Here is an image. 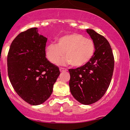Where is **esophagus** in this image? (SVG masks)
<instances>
[{
  "label": "esophagus",
  "instance_id": "esophagus-1",
  "mask_svg": "<svg viewBox=\"0 0 130 130\" xmlns=\"http://www.w3.org/2000/svg\"><path fill=\"white\" fill-rule=\"evenodd\" d=\"M67 69H65V68H60V72H63L64 71H67Z\"/></svg>",
  "mask_w": 130,
  "mask_h": 130
}]
</instances>
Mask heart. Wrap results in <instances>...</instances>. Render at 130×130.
Returning a JSON list of instances; mask_svg holds the SVG:
<instances>
[{
	"label": "heart",
	"mask_w": 130,
	"mask_h": 130,
	"mask_svg": "<svg viewBox=\"0 0 130 130\" xmlns=\"http://www.w3.org/2000/svg\"><path fill=\"white\" fill-rule=\"evenodd\" d=\"M95 51L92 40L77 33L67 35L58 40V43L49 44L45 50L46 57L52 63H55L62 57L60 63H70L75 67L87 63L92 58Z\"/></svg>",
	"instance_id": "b5f03b06"
}]
</instances>
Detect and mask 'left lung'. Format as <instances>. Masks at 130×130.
<instances>
[{"label":"left lung","instance_id":"left-lung-1","mask_svg":"<svg viewBox=\"0 0 130 130\" xmlns=\"http://www.w3.org/2000/svg\"><path fill=\"white\" fill-rule=\"evenodd\" d=\"M95 46L94 55L80 67L69 69L70 92L80 103L89 105L99 101L109 86L114 70V57L105 38L87 29Z\"/></svg>","mask_w":130,"mask_h":130}]
</instances>
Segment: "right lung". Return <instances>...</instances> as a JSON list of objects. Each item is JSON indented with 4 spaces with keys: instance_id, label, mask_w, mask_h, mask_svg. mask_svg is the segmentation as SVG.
<instances>
[{
    "instance_id": "add662e5",
    "label": "right lung",
    "mask_w": 130,
    "mask_h": 130,
    "mask_svg": "<svg viewBox=\"0 0 130 130\" xmlns=\"http://www.w3.org/2000/svg\"><path fill=\"white\" fill-rule=\"evenodd\" d=\"M37 27L21 32L10 44L7 55L10 82L17 94L31 105L43 104L50 97L60 75L46 58L47 38Z\"/></svg>"
}]
</instances>
